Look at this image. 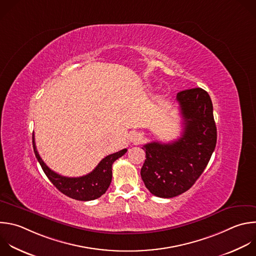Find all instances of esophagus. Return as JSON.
Instances as JSON below:
<instances>
[{
  "label": "esophagus",
  "instance_id": "34e87169",
  "mask_svg": "<svg viewBox=\"0 0 256 256\" xmlns=\"http://www.w3.org/2000/svg\"><path fill=\"white\" fill-rule=\"evenodd\" d=\"M132 142H136V144H138L142 140V134H134L132 136Z\"/></svg>",
  "mask_w": 256,
  "mask_h": 256
}]
</instances>
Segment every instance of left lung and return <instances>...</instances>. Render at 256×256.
<instances>
[{
	"label": "left lung",
	"mask_w": 256,
	"mask_h": 256,
	"mask_svg": "<svg viewBox=\"0 0 256 256\" xmlns=\"http://www.w3.org/2000/svg\"><path fill=\"white\" fill-rule=\"evenodd\" d=\"M183 118V132L168 144L142 146L146 160L140 170L148 190L160 198H173L188 191L202 175L215 150L217 128L207 92L192 88L177 94Z\"/></svg>",
	"instance_id": "left-lung-1"
}]
</instances>
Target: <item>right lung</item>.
<instances>
[{"mask_svg":"<svg viewBox=\"0 0 256 256\" xmlns=\"http://www.w3.org/2000/svg\"><path fill=\"white\" fill-rule=\"evenodd\" d=\"M32 138L35 156L50 182L64 195L79 201L94 200L106 192L112 178V164L128 150L126 148H124L118 152L106 156L100 160L94 171L88 175L69 178L55 173L43 162L36 148L34 134Z\"/></svg>","mask_w":256,"mask_h":256,"instance_id":"right-lung-1","label":"right lung"}]
</instances>
